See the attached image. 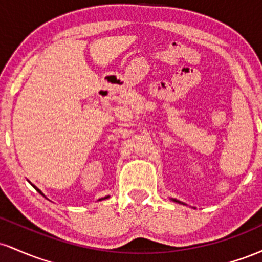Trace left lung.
<instances>
[{"mask_svg":"<svg viewBox=\"0 0 262 262\" xmlns=\"http://www.w3.org/2000/svg\"><path fill=\"white\" fill-rule=\"evenodd\" d=\"M172 201H175V202H177V203H181V202H180V201H176V200H172Z\"/></svg>","mask_w":262,"mask_h":262,"instance_id":"obj_1","label":"left lung"}]
</instances>
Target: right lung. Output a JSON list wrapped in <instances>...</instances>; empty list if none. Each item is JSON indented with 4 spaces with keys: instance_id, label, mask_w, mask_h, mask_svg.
<instances>
[{
    "instance_id": "add662e5",
    "label": "right lung",
    "mask_w": 262,
    "mask_h": 262,
    "mask_svg": "<svg viewBox=\"0 0 262 262\" xmlns=\"http://www.w3.org/2000/svg\"><path fill=\"white\" fill-rule=\"evenodd\" d=\"M33 187H34L35 189H37V191L39 192V193H40V194H43V192H41V191H40V189H39V188H37V187H35V186H33ZM43 196H44V194H43ZM104 198H108V196H107V197H104ZM104 198H101V200H104Z\"/></svg>"
}]
</instances>
